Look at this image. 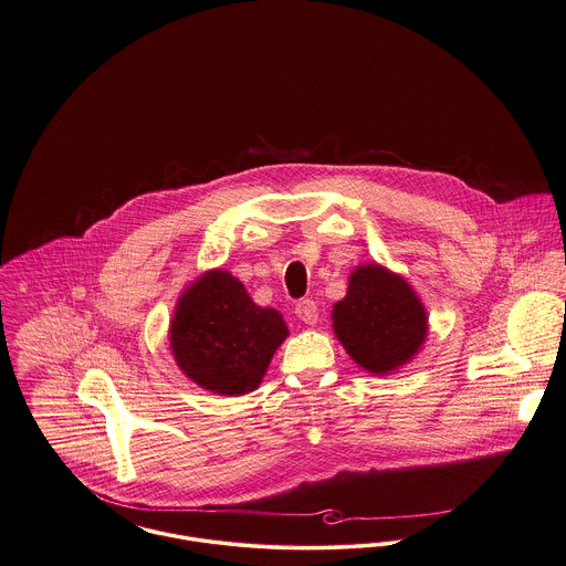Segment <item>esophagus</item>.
<instances>
[{
	"instance_id": "34e87169",
	"label": "esophagus",
	"mask_w": 566,
	"mask_h": 566,
	"mask_svg": "<svg viewBox=\"0 0 566 566\" xmlns=\"http://www.w3.org/2000/svg\"><path fill=\"white\" fill-rule=\"evenodd\" d=\"M295 314L301 323L310 324V326L318 323V305L312 298H301L295 305Z\"/></svg>"
}]
</instances>
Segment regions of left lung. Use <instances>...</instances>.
<instances>
[{
    "instance_id": "1",
    "label": "left lung",
    "mask_w": 566,
    "mask_h": 566,
    "mask_svg": "<svg viewBox=\"0 0 566 566\" xmlns=\"http://www.w3.org/2000/svg\"><path fill=\"white\" fill-rule=\"evenodd\" d=\"M333 333L352 360L374 376H390L422 350L427 307L403 275L379 263L352 271L348 293L333 305Z\"/></svg>"
}]
</instances>
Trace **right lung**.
I'll return each instance as SVG.
<instances>
[{
    "label": "right lung",
    "instance_id": "obj_1",
    "mask_svg": "<svg viewBox=\"0 0 566 566\" xmlns=\"http://www.w3.org/2000/svg\"><path fill=\"white\" fill-rule=\"evenodd\" d=\"M289 337L273 307H261L224 270L206 271L182 291L169 323L178 369L199 388L240 397L259 388L271 358Z\"/></svg>",
    "mask_w": 566,
    "mask_h": 566
}]
</instances>
